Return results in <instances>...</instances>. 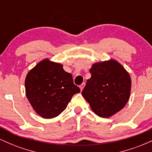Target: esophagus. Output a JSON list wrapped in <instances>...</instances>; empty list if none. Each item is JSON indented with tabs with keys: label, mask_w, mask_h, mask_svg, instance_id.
Listing matches in <instances>:
<instances>
[{
	"label": "esophagus",
	"mask_w": 152,
	"mask_h": 152,
	"mask_svg": "<svg viewBox=\"0 0 152 152\" xmlns=\"http://www.w3.org/2000/svg\"><path fill=\"white\" fill-rule=\"evenodd\" d=\"M85 84H86V83H82V84L81 85H80V89H81V91H82L83 90V88H84V86H85Z\"/></svg>",
	"instance_id": "34e87169"
}]
</instances>
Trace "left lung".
Returning a JSON list of instances; mask_svg holds the SVG:
<instances>
[{
	"instance_id": "8db88e82",
	"label": "left lung",
	"mask_w": 152,
	"mask_h": 152,
	"mask_svg": "<svg viewBox=\"0 0 152 152\" xmlns=\"http://www.w3.org/2000/svg\"><path fill=\"white\" fill-rule=\"evenodd\" d=\"M81 94L91 109L103 118H109L121 110L129 101L132 88L130 75L114 59L97 62L90 69Z\"/></svg>"
}]
</instances>
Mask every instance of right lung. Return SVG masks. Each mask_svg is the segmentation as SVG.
<instances>
[{
  "mask_svg": "<svg viewBox=\"0 0 152 152\" xmlns=\"http://www.w3.org/2000/svg\"><path fill=\"white\" fill-rule=\"evenodd\" d=\"M26 95L33 109L44 118L61 114L80 88L74 83L72 75L63 65L43 59L27 74Z\"/></svg>",
  "mask_w": 152,
  "mask_h": 152,
  "instance_id": "add662e5",
  "label": "right lung"
}]
</instances>
